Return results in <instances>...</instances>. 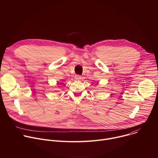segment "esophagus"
Masks as SVG:
<instances>
[{"mask_svg": "<svg viewBox=\"0 0 158 158\" xmlns=\"http://www.w3.org/2000/svg\"><path fill=\"white\" fill-rule=\"evenodd\" d=\"M75 79H76V80H80V79H82V77H81V76H79V75H76V76H75Z\"/></svg>", "mask_w": 158, "mask_h": 158, "instance_id": "esophagus-1", "label": "esophagus"}]
</instances>
